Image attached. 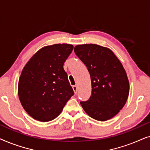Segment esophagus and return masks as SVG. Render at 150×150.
I'll return each mask as SVG.
<instances>
[{
	"instance_id": "obj_1",
	"label": "esophagus",
	"mask_w": 150,
	"mask_h": 150,
	"mask_svg": "<svg viewBox=\"0 0 150 150\" xmlns=\"http://www.w3.org/2000/svg\"><path fill=\"white\" fill-rule=\"evenodd\" d=\"M72 88H73V90L74 91L75 93H77V91H78V87L76 85H73L72 86Z\"/></svg>"
}]
</instances>
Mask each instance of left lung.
I'll return each mask as SVG.
<instances>
[{
    "mask_svg": "<svg viewBox=\"0 0 150 150\" xmlns=\"http://www.w3.org/2000/svg\"><path fill=\"white\" fill-rule=\"evenodd\" d=\"M74 50L91 76V97L81 102L82 107L96 120H110L124 107L130 91L122 63L109 48L97 44L77 45Z\"/></svg>",
    "mask_w": 150,
    "mask_h": 150,
    "instance_id": "8db88e82",
    "label": "left lung"
}]
</instances>
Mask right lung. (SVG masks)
Listing matches in <instances>:
<instances>
[{"instance_id": "1", "label": "right lung", "mask_w": 150, "mask_h": 150, "mask_svg": "<svg viewBox=\"0 0 150 150\" xmlns=\"http://www.w3.org/2000/svg\"><path fill=\"white\" fill-rule=\"evenodd\" d=\"M73 48L67 44L43 47L22 69L18 96L24 109L35 120L42 122L54 120L74 95L63 69Z\"/></svg>"}]
</instances>
